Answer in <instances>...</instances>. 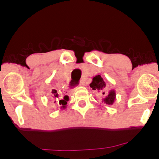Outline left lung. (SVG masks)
<instances>
[{"label": "left lung", "mask_w": 159, "mask_h": 159, "mask_svg": "<svg viewBox=\"0 0 159 159\" xmlns=\"http://www.w3.org/2000/svg\"><path fill=\"white\" fill-rule=\"evenodd\" d=\"M90 86L93 90H98V92H101L103 95H105V92H103V91L106 87V84H105V82L104 81L103 78H102L100 75H96L93 78L92 83L90 84ZM115 98H116V93H115V90H112L109 92L106 97L103 98L102 102L106 104V105H111L114 104Z\"/></svg>", "instance_id": "left-lung-1"}]
</instances>
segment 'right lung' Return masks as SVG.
Segmentation results:
<instances>
[{
    "label": "right lung",
    "mask_w": 159,
    "mask_h": 159,
    "mask_svg": "<svg viewBox=\"0 0 159 159\" xmlns=\"http://www.w3.org/2000/svg\"><path fill=\"white\" fill-rule=\"evenodd\" d=\"M52 93H53V95H52L53 98H58V94L57 93V90H53ZM68 101H69V96H65L64 97H63V99H60L59 100V105H62L61 107H63V108H65L67 102H68ZM54 102H56V101H54Z\"/></svg>",
    "instance_id": "obj_1"
}]
</instances>
